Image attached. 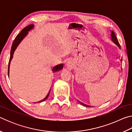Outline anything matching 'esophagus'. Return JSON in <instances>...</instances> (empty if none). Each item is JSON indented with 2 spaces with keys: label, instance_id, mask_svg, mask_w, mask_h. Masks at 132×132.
Segmentation results:
<instances>
[{
  "label": "esophagus",
  "instance_id": "1",
  "mask_svg": "<svg viewBox=\"0 0 132 132\" xmlns=\"http://www.w3.org/2000/svg\"><path fill=\"white\" fill-rule=\"evenodd\" d=\"M66 66H68V67H69H69H70V63H69V62H66Z\"/></svg>",
  "mask_w": 132,
  "mask_h": 132
}]
</instances>
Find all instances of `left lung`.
Wrapping results in <instances>:
<instances>
[{"label": "left lung", "instance_id": "obj_1", "mask_svg": "<svg viewBox=\"0 0 132 132\" xmlns=\"http://www.w3.org/2000/svg\"><path fill=\"white\" fill-rule=\"evenodd\" d=\"M111 38L112 41V42H113V43L117 45L118 46V47H119V48H120V45H119V42H118V41L117 38V37H116L115 33L113 32L112 31H111ZM122 58L121 59V62H122ZM77 101H78V100H77ZM78 102H79L80 104H81V105H84V106H87V107H92V106H91L87 105H86V104H83V103H82V102H81L79 101H78Z\"/></svg>", "mask_w": 132, "mask_h": 132}]
</instances>
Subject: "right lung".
I'll list each match as a JSON object with an SVG mask.
<instances>
[{"instance_id":"right-lung-1","label":"right lung","mask_w":132,"mask_h":132,"mask_svg":"<svg viewBox=\"0 0 132 132\" xmlns=\"http://www.w3.org/2000/svg\"><path fill=\"white\" fill-rule=\"evenodd\" d=\"M34 24H30V25L27 26L26 27H25L24 29H23V30H22L20 32V33L18 34L16 36V37L15 38V39L14 40V41H13V42L12 48H11L10 56L9 62V66H8V76H9V70H10L9 69H10V62H11V61H12V59H13V54H14V52L15 50H16L17 46H19V45L20 44V42L22 41H23L24 38H25L27 36V35L28 33V31H31V30H32V29H33V28H34ZM63 63L57 64V65L53 67V69H52V71L53 73H55V72H57V71H59L60 70H62V69H63ZM50 91H51V89H50V91H49L48 95L46 96V97L45 98L44 100H41V101H39V102H43L44 101H45V100L47 99L49 95H50Z\"/></svg>"}]
</instances>
